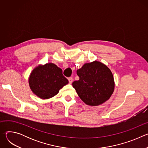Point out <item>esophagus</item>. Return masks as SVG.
Listing matches in <instances>:
<instances>
[{"mask_svg": "<svg viewBox=\"0 0 148 148\" xmlns=\"http://www.w3.org/2000/svg\"><path fill=\"white\" fill-rule=\"evenodd\" d=\"M68 79H69V83H70V84H71V83L73 82V77H69Z\"/></svg>", "mask_w": 148, "mask_h": 148, "instance_id": "1", "label": "esophagus"}]
</instances>
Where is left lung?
<instances>
[{
  "mask_svg": "<svg viewBox=\"0 0 148 148\" xmlns=\"http://www.w3.org/2000/svg\"><path fill=\"white\" fill-rule=\"evenodd\" d=\"M79 80L73 86L82 101L97 106L107 101L114 92L115 84L111 70L102 63L95 61L86 63L77 70Z\"/></svg>",
  "mask_w": 148,
  "mask_h": 148,
  "instance_id": "1",
  "label": "left lung"
}]
</instances>
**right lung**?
<instances>
[{"instance_id":"obj_1","label":"right lung","mask_w":148,"mask_h":148,"mask_svg":"<svg viewBox=\"0 0 148 148\" xmlns=\"http://www.w3.org/2000/svg\"><path fill=\"white\" fill-rule=\"evenodd\" d=\"M32 91L42 99L55 96L63 86L69 83L62 71L53 63H47L34 69L29 78Z\"/></svg>"}]
</instances>
